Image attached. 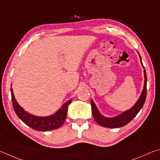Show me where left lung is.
Returning <instances> with one entry per match:
<instances>
[{
    "mask_svg": "<svg viewBox=\"0 0 160 160\" xmlns=\"http://www.w3.org/2000/svg\"><path fill=\"white\" fill-rule=\"evenodd\" d=\"M140 56V55H139ZM141 59V64L143 67V64L142 63L141 58L140 56ZM144 68V67H143ZM144 77H145V82H144V88L142 91V93L140 96L139 99L137 102L134 105L132 108L130 110L124 112L122 114L117 116L113 118H107V117H103L100 114L96 108V105L94 104L93 100H91V108H92V113H93V118L98 124L104 127L108 128H119L122 127L128 124L134 117L136 116V114L139 112V111L141 110V108L143 106L145 98H146L147 95V75L146 72L144 70Z\"/></svg>",
    "mask_w": 160,
    "mask_h": 160,
    "instance_id": "left-lung-1",
    "label": "left lung"
}]
</instances>
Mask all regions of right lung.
I'll return each instance as SVG.
<instances>
[{"mask_svg":"<svg viewBox=\"0 0 160 160\" xmlns=\"http://www.w3.org/2000/svg\"><path fill=\"white\" fill-rule=\"evenodd\" d=\"M11 91V97L13 109L18 117L33 129L38 131H48L56 129L60 127L65 121L68 106L71 103L72 100L64 103L60 110L55 114L48 117H37L32 115L25 111L18 104L14 96L12 89Z\"/></svg>","mask_w":160,"mask_h":160,"instance_id":"right-lung-1","label":"right lung"}]
</instances>
